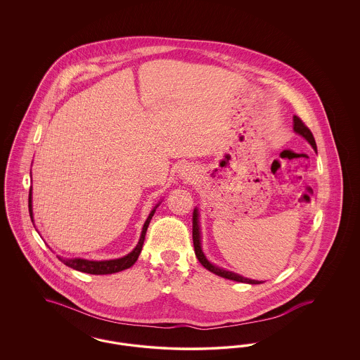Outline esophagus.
I'll return each mask as SVG.
<instances>
[{
    "label": "esophagus",
    "instance_id": "34e87169",
    "mask_svg": "<svg viewBox=\"0 0 360 360\" xmlns=\"http://www.w3.org/2000/svg\"><path fill=\"white\" fill-rule=\"evenodd\" d=\"M179 175H181V178H182V179H185V181L190 182V181L194 178V175H195V174H194L191 167L185 166V167H182V170H179Z\"/></svg>",
    "mask_w": 360,
    "mask_h": 360
}]
</instances>
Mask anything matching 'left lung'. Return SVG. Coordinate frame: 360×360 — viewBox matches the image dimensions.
Masks as SVG:
<instances>
[{
  "mask_svg": "<svg viewBox=\"0 0 360 360\" xmlns=\"http://www.w3.org/2000/svg\"><path fill=\"white\" fill-rule=\"evenodd\" d=\"M292 129L295 134L301 135L302 137H305L308 140L309 144L313 147V150H317V146H316V140L313 137V134L310 132L308 127L302 122V120L298 117V116H294L292 117ZM193 244H194V252H195V257L200 260V263L205 267L206 270H209L210 273L213 274L219 275V276H223L226 279H231V281H236V282H243V283H251V285H259V283H263L260 281H254V279H250V278H244L239 274H235L232 271H228V270H224L221 267H217L214 264H212L207 259H206L204 252H202V247H201V231H200V221H198V209L195 207L194 212H193Z\"/></svg>",
  "mask_w": 360,
  "mask_h": 360,
  "instance_id": "1",
  "label": "left lung"
}]
</instances>
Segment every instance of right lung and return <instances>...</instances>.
Returning <instances> with one entry per match:
<instances>
[{"label": "right lung", "instance_id": "right-lung-1", "mask_svg": "<svg viewBox=\"0 0 360 360\" xmlns=\"http://www.w3.org/2000/svg\"><path fill=\"white\" fill-rule=\"evenodd\" d=\"M28 206H30V216H31V220L34 221V213H32V188L30 190V198H28ZM159 206H155L154 209L151 210L150 216L147 217L146 223L143 225V231H141V236L139 239L136 247L134 248L132 252H129L128 255L125 257H119V259H112V260H87V259H81V257H74V259H66V257H58V259L65 263L66 266H69L71 269L77 270V271H81V273H87V274L94 275H105V274H113V273H119L125 269H129L131 266L135 264V262L137 260V257L141 252V248H143V243H144V238H146V232H147V228L150 225V221L154 216L155 210L156 207Z\"/></svg>", "mask_w": 360, "mask_h": 360}]
</instances>
